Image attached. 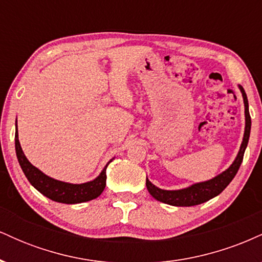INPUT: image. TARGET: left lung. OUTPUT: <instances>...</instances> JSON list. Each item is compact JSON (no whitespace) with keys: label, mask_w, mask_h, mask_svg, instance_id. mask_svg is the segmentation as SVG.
<instances>
[{"label":"left lung","mask_w":262,"mask_h":262,"mask_svg":"<svg viewBox=\"0 0 262 262\" xmlns=\"http://www.w3.org/2000/svg\"><path fill=\"white\" fill-rule=\"evenodd\" d=\"M240 91H242L243 98H244V106H245V132L244 138H243L242 146H240L239 152H237L235 160L230 165L229 169H227L224 172L219 173L214 179L209 180V181H204L200 183H194V185L189 186L187 188L177 189V191H167V189H161L156 186L152 185L151 182L146 179V188H148L149 193L151 194L155 200L160 201L162 203L170 204V206L177 207H191L197 206L207 201L212 200L213 197L218 196L222 193V191L227 187L236 175L237 170H239L240 165L243 162L244 158V152L246 146H248L249 137H250V129H251V118L250 113H249V103L246 93L242 86H239Z\"/></svg>","instance_id":"obj_1"}]
</instances>
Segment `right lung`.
Listing matches in <instances>:
<instances>
[{
	"instance_id": "add662e5",
	"label": "right lung",
	"mask_w": 262,
	"mask_h": 262,
	"mask_svg": "<svg viewBox=\"0 0 262 262\" xmlns=\"http://www.w3.org/2000/svg\"><path fill=\"white\" fill-rule=\"evenodd\" d=\"M14 141H16V154L18 162H19L20 167H22L23 172H25L28 181L32 183L33 187L37 188L41 194L50 198L52 201L66 204L87 202V201L97 198L103 192L104 187H106V169L108 164L112 160L108 162L106 167L102 170L100 176L96 177L93 181L80 183V185H74V183L54 180L52 177L47 176L45 173L41 172L35 166H33L31 162L28 161V159L26 158L22 148H20L19 140H18V130H16Z\"/></svg>"
}]
</instances>
